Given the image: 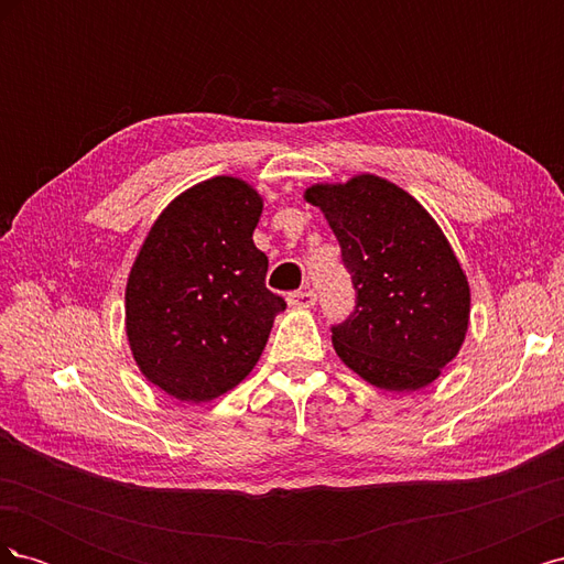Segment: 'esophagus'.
<instances>
[{"mask_svg": "<svg viewBox=\"0 0 564 564\" xmlns=\"http://www.w3.org/2000/svg\"><path fill=\"white\" fill-rule=\"evenodd\" d=\"M286 301H289V305H292V308H313L317 296H315L313 289H303V292L289 294Z\"/></svg>", "mask_w": 564, "mask_h": 564, "instance_id": "34e87169", "label": "esophagus"}]
</instances>
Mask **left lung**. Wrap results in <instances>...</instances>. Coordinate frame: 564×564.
<instances>
[{
	"mask_svg": "<svg viewBox=\"0 0 564 564\" xmlns=\"http://www.w3.org/2000/svg\"><path fill=\"white\" fill-rule=\"evenodd\" d=\"M340 245L357 301L332 327L336 355L381 390L431 386L458 355L470 286L437 220L402 187L373 174L305 187Z\"/></svg>",
	"mask_w": 564,
	"mask_h": 564,
	"instance_id": "obj_1",
	"label": "left lung"
}]
</instances>
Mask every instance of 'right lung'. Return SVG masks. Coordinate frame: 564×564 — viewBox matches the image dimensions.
<instances>
[{"instance_id": "1", "label": "right lung", "mask_w": 564, "mask_h": 564, "mask_svg": "<svg viewBox=\"0 0 564 564\" xmlns=\"http://www.w3.org/2000/svg\"><path fill=\"white\" fill-rule=\"evenodd\" d=\"M263 197L235 176L202 181L166 204L131 265L127 338L143 377L181 402H209L249 377L282 296L256 249Z\"/></svg>"}]
</instances>
